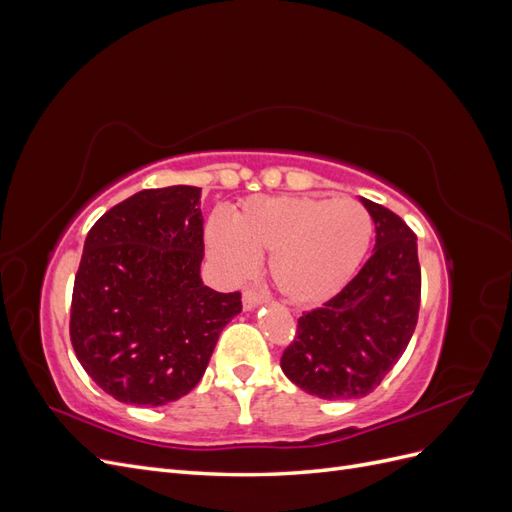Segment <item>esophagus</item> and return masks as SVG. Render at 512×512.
<instances>
[{
  "label": "esophagus",
  "instance_id": "34e87169",
  "mask_svg": "<svg viewBox=\"0 0 512 512\" xmlns=\"http://www.w3.org/2000/svg\"><path fill=\"white\" fill-rule=\"evenodd\" d=\"M262 301H265V297H262L258 290H254V288H245L243 290V309H254Z\"/></svg>",
  "mask_w": 512,
  "mask_h": 512
}]
</instances>
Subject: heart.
I'll use <instances>...</instances> for the list:
<instances>
[{
  "label": "heart",
  "mask_w": 512,
  "mask_h": 512,
  "mask_svg": "<svg viewBox=\"0 0 512 512\" xmlns=\"http://www.w3.org/2000/svg\"><path fill=\"white\" fill-rule=\"evenodd\" d=\"M374 220L352 198L271 196L252 198L232 215L230 226L213 220L207 245L215 262L235 280L269 256L275 288L297 305L333 299L367 256Z\"/></svg>",
  "instance_id": "b5f03b06"
}]
</instances>
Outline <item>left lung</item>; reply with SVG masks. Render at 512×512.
<instances>
[{
	"label": "left lung",
	"mask_w": 512,
	"mask_h": 512,
	"mask_svg": "<svg viewBox=\"0 0 512 512\" xmlns=\"http://www.w3.org/2000/svg\"><path fill=\"white\" fill-rule=\"evenodd\" d=\"M376 224L374 254L322 307L299 318L284 374L322 399L365 397L410 344L421 307L416 235L397 213L361 198Z\"/></svg>",
	"instance_id": "obj_1"
}]
</instances>
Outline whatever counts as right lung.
Here are the masks:
<instances>
[{
  "instance_id": "obj_1",
  "label": "right lung",
  "mask_w": 512,
  "mask_h": 512,
  "mask_svg": "<svg viewBox=\"0 0 512 512\" xmlns=\"http://www.w3.org/2000/svg\"><path fill=\"white\" fill-rule=\"evenodd\" d=\"M200 188L143 190L91 226L74 277L70 339L83 369L121 404L164 406L203 378L241 292L200 280Z\"/></svg>"
}]
</instances>
